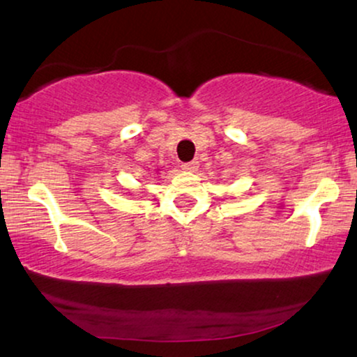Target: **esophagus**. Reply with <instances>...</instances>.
Wrapping results in <instances>:
<instances>
[{"label":"esophagus","instance_id":"obj_1","mask_svg":"<svg viewBox=\"0 0 357 357\" xmlns=\"http://www.w3.org/2000/svg\"><path fill=\"white\" fill-rule=\"evenodd\" d=\"M198 167H199L198 160H192V162H187L182 165V169L185 170V172H197Z\"/></svg>","mask_w":357,"mask_h":357}]
</instances>
